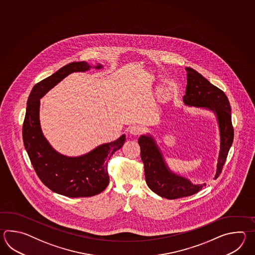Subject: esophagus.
Wrapping results in <instances>:
<instances>
[{
    "instance_id": "1",
    "label": "esophagus",
    "mask_w": 255,
    "mask_h": 255,
    "mask_svg": "<svg viewBox=\"0 0 255 255\" xmlns=\"http://www.w3.org/2000/svg\"><path fill=\"white\" fill-rule=\"evenodd\" d=\"M142 128L139 126H131L129 128V133L131 135H137L142 133Z\"/></svg>"
}]
</instances>
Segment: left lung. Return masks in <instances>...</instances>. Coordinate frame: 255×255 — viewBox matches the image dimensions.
<instances>
[{"mask_svg": "<svg viewBox=\"0 0 255 255\" xmlns=\"http://www.w3.org/2000/svg\"><path fill=\"white\" fill-rule=\"evenodd\" d=\"M185 69L187 71V87L183 97L185 105L208 109L215 114L218 120L221 146L214 176V179H217L222 172L233 144L234 132L231 105L224 92L213 86L200 73L190 67ZM138 144L140 146L141 159L144 163L146 184L157 195L168 200H174L193 195L206 186L205 183H194L190 179L172 172L151 135H141Z\"/></svg>", "mask_w": 255, "mask_h": 255, "instance_id": "obj_1", "label": "left lung"}]
</instances>
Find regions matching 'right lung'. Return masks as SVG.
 Returning <instances> with one entry per match:
<instances>
[{
	"label": "right lung",
	"mask_w": 255,
	"mask_h": 255,
	"mask_svg": "<svg viewBox=\"0 0 255 255\" xmlns=\"http://www.w3.org/2000/svg\"><path fill=\"white\" fill-rule=\"evenodd\" d=\"M92 66L87 62H73L33 87L28 98L22 125V139L39 179L55 193L69 198L91 197L102 192L109 183L108 161L122 147L126 135L102 144L79 157H67L56 151L44 137L39 120L40 99L74 72H86ZM103 65L94 66L101 69Z\"/></svg>",
	"instance_id": "obj_1"
}]
</instances>
